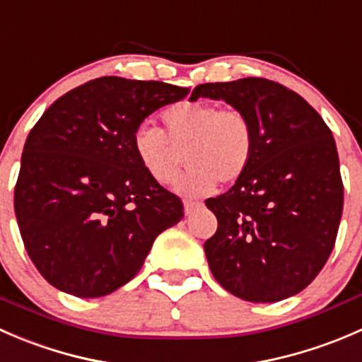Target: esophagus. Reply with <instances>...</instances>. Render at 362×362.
I'll list each match as a JSON object with an SVG mask.
<instances>
[{"instance_id":"1","label":"esophagus","mask_w":362,"mask_h":362,"mask_svg":"<svg viewBox=\"0 0 362 362\" xmlns=\"http://www.w3.org/2000/svg\"><path fill=\"white\" fill-rule=\"evenodd\" d=\"M202 206V203H196V202H184V208H185V215H191L192 211L198 210Z\"/></svg>"}]
</instances>
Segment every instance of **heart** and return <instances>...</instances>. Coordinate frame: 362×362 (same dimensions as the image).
<instances>
[{
    "label": "heart",
    "mask_w": 362,
    "mask_h": 362,
    "mask_svg": "<svg viewBox=\"0 0 362 362\" xmlns=\"http://www.w3.org/2000/svg\"><path fill=\"white\" fill-rule=\"evenodd\" d=\"M160 117L168 135L148 122L140 124L133 134L134 154L158 184H171L180 175L178 151L185 148L191 168L178 184L184 194H208L218 180L231 184L247 171L254 154V129L242 110L182 101L164 108Z\"/></svg>",
    "instance_id": "obj_1"
}]
</instances>
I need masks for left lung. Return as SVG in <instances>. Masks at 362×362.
Wrapping results in <instances>:
<instances>
[{"label": "left lung", "mask_w": 362, "mask_h": 362, "mask_svg": "<svg viewBox=\"0 0 362 362\" xmlns=\"http://www.w3.org/2000/svg\"><path fill=\"white\" fill-rule=\"evenodd\" d=\"M198 98L238 108L254 129L245 173L204 202L218 224L204 242L211 275L252 303L301 293L329 259L343 211L333 133L298 93L273 80L202 83L191 101Z\"/></svg>", "instance_id": "obj_1"}]
</instances>
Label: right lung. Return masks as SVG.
I'll use <instances>...</instances> for the list:
<instances>
[{
  "instance_id": "obj_1",
  "label": "right lung",
  "mask_w": 362,
  "mask_h": 362,
  "mask_svg": "<svg viewBox=\"0 0 362 362\" xmlns=\"http://www.w3.org/2000/svg\"><path fill=\"white\" fill-rule=\"evenodd\" d=\"M189 89L101 76L54 101L25 140L13 192L17 224L40 275L76 298L129 282L184 204L133 148L136 127Z\"/></svg>"
}]
</instances>
